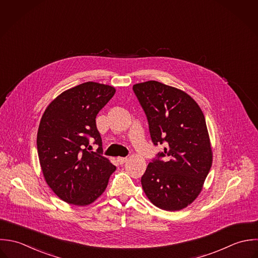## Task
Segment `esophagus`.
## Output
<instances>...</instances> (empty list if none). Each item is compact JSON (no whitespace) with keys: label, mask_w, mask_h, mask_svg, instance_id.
<instances>
[{"label":"esophagus","mask_w":258,"mask_h":258,"mask_svg":"<svg viewBox=\"0 0 258 258\" xmlns=\"http://www.w3.org/2000/svg\"><path fill=\"white\" fill-rule=\"evenodd\" d=\"M128 158L127 157H118L117 158V161L120 163V164H124L125 162H127Z\"/></svg>","instance_id":"esophagus-1"}]
</instances>
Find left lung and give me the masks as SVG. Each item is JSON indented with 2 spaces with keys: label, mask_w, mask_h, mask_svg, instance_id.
Listing matches in <instances>:
<instances>
[{
  "label": "left lung",
  "mask_w": 258,
  "mask_h": 258,
  "mask_svg": "<svg viewBox=\"0 0 258 258\" xmlns=\"http://www.w3.org/2000/svg\"><path fill=\"white\" fill-rule=\"evenodd\" d=\"M133 91L147 117L153 144L165 146L141 177L143 190L161 209H183L199 195L212 164L204 115L177 88L147 81L135 84Z\"/></svg>",
  "instance_id": "8db88e82"
}]
</instances>
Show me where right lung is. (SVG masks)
<instances>
[{
    "label": "right lung",
    "instance_id": "1",
    "mask_svg": "<svg viewBox=\"0 0 258 258\" xmlns=\"http://www.w3.org/2000/svg\"><path fill=\"white\" fill-rule=\"evenodd\" d=\"M114 87L86 82L59 95L45 110L37 149L45 180L67 203L84 206L106 189L116 167L102 156L96 126L99 111L114 96ZM90 139L99 147L90 152Z\"/></svg>",
    "mask_w": 258,
    "mask_h": 258
}]
</instances>
